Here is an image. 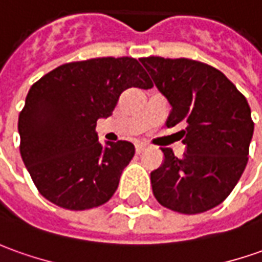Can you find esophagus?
<instances>
[{
    "label": "esophagus",
    "instance_id": "34e87169",
    "mask_svg": "<svg viewBox=\"0 0 262 262\" xmlns=\"http://www.w3.org/2000/svg\"><path fill=\"white\" fill-rule=\"evenodd\" d=\"M146 149H147L146 143H136V154H142V152H145Z\"/></svg>",
    "mask_w": 262,
    "mask_h": 262
}]
</instances>
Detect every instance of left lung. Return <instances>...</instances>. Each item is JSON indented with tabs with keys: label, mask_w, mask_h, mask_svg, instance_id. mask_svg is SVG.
<instances>
[{
	"label": "left lung",
	"mask_w": 262,
	"mask_h": 262,
	"mask_svg": "<svg viewBox=\"0 0 262 262\" xmlns=\"http://www.w3.org/2000/svg\"><path fill=\"white\" fill-rule=\"evenodd\" d=\"M170 106L166 126L182 123L185 154L161 147L150 172L155 198L181 213L205 212L235 188L248 162L254 133L248 101L224 73L189 58H140Z\"/></svg>",
	"instance_id": "left-lung-1"
}]
</instances>
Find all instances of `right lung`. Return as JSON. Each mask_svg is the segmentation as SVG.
<instances>
[{
  "instance_id": "add662e5",
  "label": "right lung",
  "mask_w": 262,
  "mask_h": 262,
  "mask_svg": "<svg viewBox=\"0 0 262 262\" xmlns=\"http://www.w3.org/2000/svg\"><path fill=\"white\" fill-rule=\"evenodd\" d=\"M154 83L132 57L67 63L34 83L18 117L19 152L42 196L83 211L106 204L135 146L99 142L96 123L112 115L120 94Z\"/></svg>"
}]
</instances>
